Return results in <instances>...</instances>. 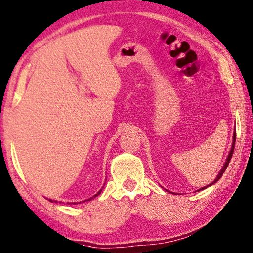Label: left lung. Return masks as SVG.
I'll use <instances>...</instances> for the list:
<instances>
[{"instance_id":"obj_1","label":"left lung","mask_w":253,"mask_h":253,"mask_svg":"<svg viewBox=\"0 0 253 253\" xmlns=\"http://www.w3.org/2000/svg\"><path fill=\"white\" fill-rule=\"evenodd\" d=\"M234 144H236V129H234V132H233V138H232V144H231V149H230V152H229V154H228L227 159H225V162H224V165L222 166V168H221V170H220V172H219V173H218V175H216V178L214 179L213 182L210 183V184H208V185H206V187H203V188H201V189L197 190V191H200V190H205V189H207L208 187H211V185H212V184H214V183L216 182V181H219V179H220L221 176H222V174L224 173L225 169H227V168H228L230 160H231V158H232V154H233V150H234Z\"/></svg>"}]
</instances>
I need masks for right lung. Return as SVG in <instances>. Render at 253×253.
<instances>
[{
	"label": "right lung",
	"mask_w": 253,
	"mask_h": 253,
	"mask_svg": "<svg viewBox=\"0 0 253 253\" xmlns=\"http://www.w3.org/2000/svg\"><path fill=\"white\" fill-rule=\"evenodd\" d=\"M102 189H103V188H102ZM102 189L100 190V191L99 192H97L96 194H94V196H93V197H91L90 199H87V200H84V201H82V202H85V201H90V200H92V199L93 198H95V197H97V196H99V194L101 193V191H102ZM48 201H51V202H57V201H55V200H52V199H48ZM69 203V202H68ZM72 203H78V202H72ZM80 203H81V202H80Z\"/></svg>",
	"instance_id": "1"
}]
</instances>
